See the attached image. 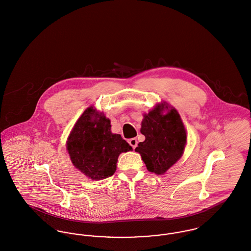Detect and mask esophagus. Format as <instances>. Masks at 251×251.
<instances>
[{
    "label": "esophagus",
    "mask_w": 251,
    "mask_h": 251,
    "mask_svg": "<svg viewBox=\"0 0 251 251\" xmlns=\"http://www.w3.org/2000/svg\"><path fill=\"white\" fill-rule=\"evenodd\" d=\"M128 143H129V145L132 147V149H135L137 147V144H138L136 138H131V139H129V140H128Z\"/></svg>",
    "instance_id": "obj_1"
}]
</instances>
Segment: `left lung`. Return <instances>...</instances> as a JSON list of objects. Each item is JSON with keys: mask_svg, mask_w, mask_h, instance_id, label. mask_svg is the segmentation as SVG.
<instances>
[{"mask_svg": "<svg viewBox=\"0 0 251 251\" xmlns=\"http://www.w3.org/2000/svg\"><path fill=\"white\" fill-rule=\"evenodd\" d=\"M165 110H168L166 115ZM140 131L146 139L138 144L135 151L141 154L150 172L163 175L182 156L186 130L177 110L167 102L144 114Z\"/></svg>", "mask_w": 251, "mask_h": 251, "instance_id": "obj_1", "label": "left lung"}]
</instances>
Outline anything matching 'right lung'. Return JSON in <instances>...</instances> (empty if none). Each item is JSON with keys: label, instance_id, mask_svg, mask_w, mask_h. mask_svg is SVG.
Returning <instances> with one entry per match:
<instances>
[{"label": "right lung", "instance_id": "right-lung-1", "mask_svg": "<svg viewBox=\"0 0 251 251\" xmlns=\"http://www.w3.org/2000/svg\"><path fill=\"white\" fill-rule=\"evenodd\" d=\"M131 150L120 134L111 132L110 120L92 106L78 118L67 141L72 163L93 180L113 176L119 155Z\"/></svg>", "mask_w": 251, "mask_h": 251}]
</instances>
